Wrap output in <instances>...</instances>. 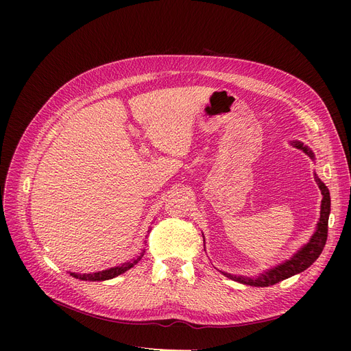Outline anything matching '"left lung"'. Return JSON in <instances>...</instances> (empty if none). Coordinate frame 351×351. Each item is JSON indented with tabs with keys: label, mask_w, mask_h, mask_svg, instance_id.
Returning a JSON list of instances; mask_svg holds the SVG:
<instances>
[{
	"label": "left lung",
	"mask_w": 351,
	"mask_h": 351,
	"mask_svg": "<svg viewBox=\"0 0 351 351\" xmlns=\"http://www.w3.org/2000/svg\"><path fill=\"white\" fill-rule=\"evenodd\" d=\"M291 145L294 147H298V149H302L310 158H315V155H313L310 147L306 146L304 143H302L299 141H293ZM315 179H316L317 185L322 191L323 200H322V209H320V219H319V223H317V229H316L315 234L311 236L308 243L304 245L296 254L291 257V259H289L285 263L265 271L263 274L259 276V278L252 279V278H245V276H234V274L222 271L226 276V278H229L232 280H236L239 283H243V285H250V286H257V287H267V286L279 283V282H282L287 278H291V276H294V274H298V273L306 270L307 267H310L313 263L317 261V257L322 254V252L324 249V245H326V241H327L328 215H330V192H328V189H327L324 183L319 179L317 175H315Z\"/></svg>",
	"instance_id": "left-lung-1"
}]
</instances>
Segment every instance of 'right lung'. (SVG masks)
<instances>
[{
  "label": "right lung",
  "instance_id": "right-lung-1",
  "mask_svg": "<svg viewBox=\"0 0 351 351\" xmlns=\"http://www.w3.org/2000/svg\"><path fill=\"white\" fill-rule=\"evenodd\" d=\"M143 256V254H141ZM141 256L138 259H134L132 262H126L122 263L121 266L117 267H110L108 270H102V271H97V273H85V274H80V273H71V276H73L75 279H81V280H86V282H102V280H109V279H114L117 276L125 273L126 270H129L131 267H134L139 261H141Z\"/></svg>",
  "mask_w": 351,
  "mask_h": 351
}]
</instances>
